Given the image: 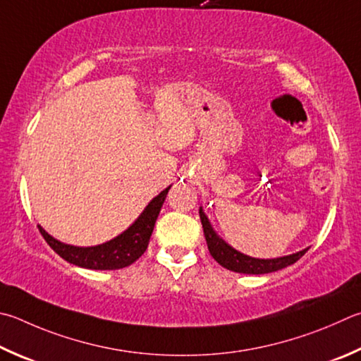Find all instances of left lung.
I'll return each instance as SVG.
<instances>
[{
  "instance_id": "1",
  "label": "left lung",
  "mask_w": 361,
  "mask_h": 361,
  "mask_svg": "<svg viewBox=\"0 0 361 361\" xmlns=\"http://www.w3.org/2000/svg\"><path fill=\"white\" fill-rule=\"evenodd\" d=\"M199 214H200L203 235H205L209 254L213 255V259L218 262L219 265H222L231 271L246 273V274H264V273L278 271V270H281V268H286V267L295 264V262H297L300 257H303L305 252L307 251V247H306V249H303V251H300L297 254L286 255V257H279V259H267V260L247 257V255L235 251L233 247L224 243V241H222L218 235L214 233L212 226H209L205 213L202 212V208L199 209Z\"/></svg>"
}]
</instances>
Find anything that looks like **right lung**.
Returning a JSON list of instances; mask_svg holds the SVG:
<instances>
[{"mask_svg":"<svg viewBox=\"0 0 361 361\" xmlns=\"http://www.w3.org/2000/svg\"><path fill=\"white\" fill-rule=\"evenodd\" d=\"M169 189L170 186L164 189L158 197H154L148 203V207L143 209L139 219L126 232H123L116 238L99 246H69L55 240L54 237H50L41 226H37L39 232H41L49 246L58 255H61L64 260H68L69 264L91 268V270H120V268L134 264L147 251L149 237H152L154 228V222L158 219L161 207L167 197Z\"/></svg>","mask_w":361,"mask_h":361,"instance_id":"add662e5","label":"right lung"}]
</instances>
